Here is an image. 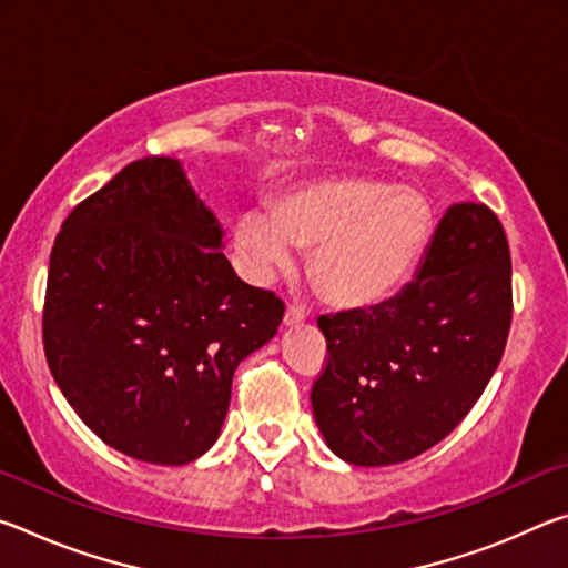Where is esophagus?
<instances>
[{"mask_svg": "<svg viewBox=\"0 0 568 568\" xmlns=\"http://www.w3.org/2000/svg\"><path fill=\"white\" fill-rule=\"evenodd\" d=\"M305 321V313L301 311V307H295V305H291L285 311V315H283V325H287V328H293V325H301Z\"/></svg>", "mask_w": 568, "mask_h": 568, "instance_id": "esophagus-1", "label": "esophagus"}]
</instances>
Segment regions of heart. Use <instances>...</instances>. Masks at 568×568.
<instances>
[{"mask_svg": "<svg viewBox=\"0 0 568 568\" xmlns=\"http://www.w3.org/2000/svg\"><path fill=\"white\" fill-rule=\"evenodd\" d=\"M436 215L420 190L371 175H333L285 190L271 210L250 207L235 223V245L253 281L311 247L307 275L341 307L388 297L418 265Z\"/></svg>", "mask_w": 568, "mask_h": 568, "instance_id": "1", "label": "heart"}]
</instances>
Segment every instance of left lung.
<instances>
[{
  "mask_svg": "<svg viewBox=\"0 0 568 568\" xmlns=\"http://www.w3.org/2000/svg\"><path fill=\"white\" fill-rule=\"evenodd\" d=\"M511 313L501 223L486 205H450L398 295L318 318L328 365L311 400L325 444L353 466L403 464L436 446L496 373Z\"/></svg>",
  "mask_w": 568,
  "mask_h": 568,
  "instance_id": "8db88e82",
  "label": "left lung"
}]
</instances>
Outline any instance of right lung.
<instances>
[{"mask_svg": "<svg viewBox=\"0 0 568 568\" xmlns=\"http://www.w3.org/2000/svg\"><path fill=\"white\" fill-rule=\"evenodd\" d=\"M281 297L240 281L223 227L172 158H142L62 223L44 355L94 436L160 466L220 436L240 361L277 333Z\"/></svg>", "mask_w": 568, "mask_h": 568, "instance_id": "add662e5", "label": "right lung"}]
</instances>
